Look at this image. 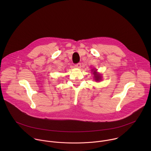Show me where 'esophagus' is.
<instances>
[{"instance_id": "esophagus-1", "label": "esophagus", "mask_w": 151, "mask_h": 151, "mask_svg": "<svg viewBox=\"0 0 151 151\" xmlns=\"http://www.w3.org/2000/svg\"><path fill=\"white\" fill-rule=\"evenodd\" d=\"M75 68H80L81 67V63H77V64H75Z\"/></svg>"}]
</instances>
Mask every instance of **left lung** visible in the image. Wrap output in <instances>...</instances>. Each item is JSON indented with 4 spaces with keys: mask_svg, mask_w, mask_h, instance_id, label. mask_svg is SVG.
Here are the masks:
<instances>
[{
    "mask_svg": "<svg viewBox=\"0 0 151 151\" xmlns=\"http://www.w3.org/2000/svg\"><path fill=\"white\" fill-rule=\"evenodd\" d=\"M96 70L94 71V73H93V74H94V78H95L94 79H95L96 81H99L100 80H101L100 75L99 74V73H97L96 72Z\"/></svg>",
    "mask_w": 151,
    "mask_h": 151,
    "instance_id": "8db88e82",
    "label": "left lung"
}]
</instances>
